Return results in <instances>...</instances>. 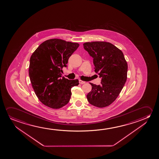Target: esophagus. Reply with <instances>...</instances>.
Segmentation results:
<instances>
[{
    "mask_svg": "<svg viewBox=\"0 0 159 159\" xmlns=\"http://www.w3.org/2000/svg\"><path fill=\"white\" fill-rule=\"evenodd\" d=\"M79 83L81 84H83L85 83V81H84L80 80H79Z\"/></svg>",
    "mask_w": 159,
    "mask_h": 159,
    "instance_id": "esophagus-1",
    "label": "esophagus"
}]
</instances>
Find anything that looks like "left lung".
<instances>
[{
  "instance_id": "1",
  "label": "left lung",
  "mask_w": 159,
  "mask_h": 159,
  "mask_svg": "<svg viewBox=\"0 0 159 159\" xmlns=\"http://www.w3.org/2000/svg\"><path fill=\"white\" fill-rule=\"evenodd\" d=\"M84 48L93 58L95 71L101 78V84L93 83L87 95L91 105L105 107L117 98L127 79L128 65L122 52L106 42H85Z\"/></svg>"
}]
</instances>
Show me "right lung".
I'll return each instance as SVG.
<instances>
[{
  "label": "right lung",
  "instance_id": "add662e5",
  "mask_svg": "<svg viewBox=\"0 0 159 159\" xmlns=\"http://www.w3.org/2000/svg\"><path fill=\"white\" fill-rule=\"evenodd\" d=\"M79 46L78 43L63 39L43 42L30 60V79L34 93L44 105L54 109L63 107L70 98L71 89L79 85L78 79L61 76L69 58Z\"/></svg>",
  "mask_w": 159,
  "mask_h": 159
}]
</instances>
